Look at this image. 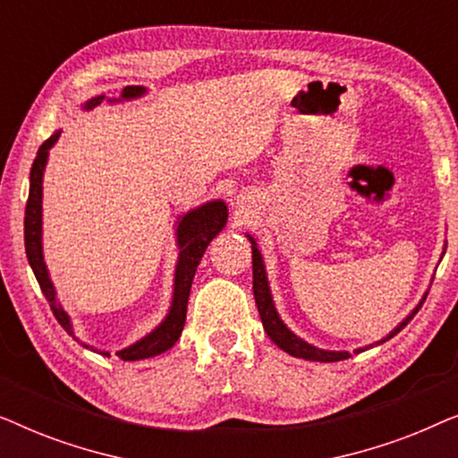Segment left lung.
I'll return each instance as SVG.
<instances>
[{"instance_id": "1", "label": "left lung", "mask_w": 458, "mask_h": 458, "mask_svg": "<svg viewBox=\"0 0 458 458\" xmlns=\"http://www.w3.org/2000/svg\"><path fill=\"white\" fill-rule=\"evenodd\" d=\"M250 242H252V287H254V300H256V306H259L262 325H265V331L268 334V337H271V340L277 344L281 350H285V352H290L292 356H298V359L318 360V362L346 360L348 356H350V352H329V350L315 348V346H310V344H306L304 340H300L298 335H293L292 331L285 327L284 321H281L279 315H277V310H275V306H273V298H271V290H268L265 265H262V256L259 252V248H256V243H254L252 237H250ZM421 304H419L417 309L412 310V315L406 318V321L400 323L398 327L394 329L392 334L386 337V340H390V337L396 335L400 329H404L406 323H409L411 318L417 315L419 309H421ZM356 352H360V350H356Z\"/></svg>"}]
</instances>
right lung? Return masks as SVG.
Returning a JSON list of instances; mask_svg holds the SVG:
<instances>
[{"instance_id": "right-lung-1", "label": "right lung", "mask_w": 458, "mask_h": 458, "mask_svg": "<svg viewBox=\"0 0 458 458\" xmlns=\"http://www.w3.org/2000/svg\"><path fill=\"white\" fill-rule=\"evenodd\" d=\"M143 93V87L129 85L123 89V98H137ZM104 96L93 98L85 104V108H93V106L102 104ZM60 137V131L41 143L39 152H37L33 166H30V187H29V199H27V210H24V250H27L29 265L33 268L37 281H39V287L43 296L52 306L54 317L58 318V323L64 327L68 334L72 335L71 321H68V315L64 310L55 304V292L52 281H49L46 262H43V252H41V181H43V168H46L47 162V152L49 148L54 146L55 140ZM227 223V206L223 202H208L202 208L187 212V215L181 218L177 235H179V262H177V273H174V296H173V306L168 317L162 321L160 327H156L152 334L143 337L133 346L121 350L116 356L121 360H141L149 359V356L166 352L168 348L174 346V342L179 340L181 331H183L185 325V315H187V300H190L191 292V281L193 275H196V268L202 260V256L208 248L218 231L225 227ZM110 356L108 352H102Z\"/></svg>"}]
</instances>
